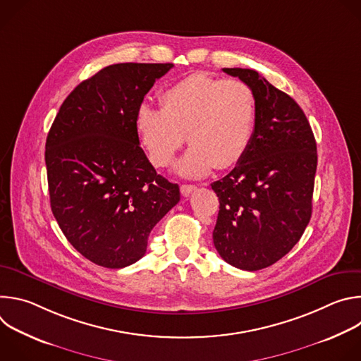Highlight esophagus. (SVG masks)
Instances as JSON below:
<instances>
[{"label":"esophagus","instance_id":"1","mask_svg":"<svg viewBox=\"0 0 361 361\" xmlns=\"http://www.w3.org/2000/svg\"><path fill=\"white\" fill-rule=\"evenodd\" d=\"M180 190H181V194L187 197V195H190L192 191H195L197 187H195L194 184H183V185L180 187Z\"/></svg>","mask_w":361,"mask_h":361}]
</instances>
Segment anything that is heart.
<instances>
[{"instance_id": "obj_1", "label": "heart", "mask_w": 361, "mask_h": 361, "mask_svg": "<svg viewBox=\"0 0 361 361\" xmlns=\"http://www.w3.org/2000/svg\"><path fill=\"white\" fill-rule=\"evenodd\" d=\"M257 101L250 85L204 73L190 74L160 94V109L141 104L135 130L149 163L171 164L187 140L192 144L178 163V173L201 177L240 163L251 142Z\"/></svg>"}]
</instances>
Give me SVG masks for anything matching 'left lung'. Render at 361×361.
Wrapping results in <instances>:
<instances>
[{
	"mask_svg": "<svg viewBox=\"0 0 361 361\" xmlns=\"http://www.w3.org/2000/svg\"><path fill=\"white\" fill-rule=\"evenodd\" d=\"M251 87L257 116L240 163L212 188L220 201L213 241L221 259L266 269L301 238L312 219L317 144L297 102L248 68H223Z\"/></svg>",
	"mask_w": 361,
	"mask_h": 361,
	"instance_id": "8db88e82",
	"label": "left lung"
}]
</instances>
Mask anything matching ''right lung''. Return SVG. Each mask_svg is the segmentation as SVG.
<instances>
[{"label":"right lung","mask_w":361,"mask_h":361,"mask_svg":"<svg viewBox=\"0 0 361 361\" xmlns=\"http://www.w3.org/2000/svg\"><path fill=\"white\" fill-rule=\"evenodd\" d=\"M173 64H113L64 99L45 142L53 214L85 259L123 269L145 254L148 235L180 201L140 147L135 114Z\"/></svg>","instance_id":"obj_1"}]
</instances>
